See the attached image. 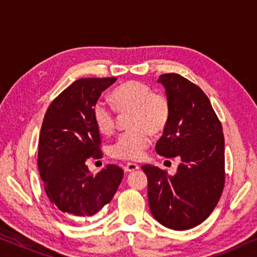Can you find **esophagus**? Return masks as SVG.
<instances>
[{"instance_id": "34e87169", "label": "esophagus", "mask_w": 257, "mask_h": 257, "mask_svg": "<svg viewBox=\"0 0 257 257\" xmlns=\"http://www.w3.org/2000/svg\"><path fill=\"white\" fill-rule=\"evenodd\" d=\"M139 168H140L139 164L128 162V163H125V166H124V172L125 173H132V172H135V170H138Z\"/></svg>"}]
</instances>
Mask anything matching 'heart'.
Segmentation results:
<instances>
[{
  "label": "heart",
  "mask_w": 257,
  "mask_h": 257,
  "mask_svg": "<svg viewBox=\"0 0 257 257\" xmlns=\"http://www.w3.org/2000/svg\"><path fill=\"white\" fill-rule=\"evenodd\" d=\"M115 108L121 112L131 111V129L115 140L109 148L110 155L118 160H139L152 142V133H160L167 125L170 115L169 101L164 95L153 93L148 84L129 81L111 93ZM93 118L98 132L108 135L115 128L114 109L104 101L93 107Z\"/></svg>",
  "instance_id": "heart-1"
}]
</instances>
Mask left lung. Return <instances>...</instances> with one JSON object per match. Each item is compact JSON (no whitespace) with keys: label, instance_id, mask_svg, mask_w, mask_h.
<instances>
[{"label":"left lung","instance_id":"1","mask_svg":"<svg viewBox=\"0 0 257 257\" xmlns=\"http://www.w3.org/2000/svg\"><path fill=\"white\" fill-rule=\"evenodd\" d=\"M166 89L170 115L155 148L159 155L179 157L174 175L145 164L153 216L164 227L187 230L206 220L224 187V136L209 98L179 74L157 80Z\"/></svg>","mask_w":257,"mask_h":257}]
</instances>
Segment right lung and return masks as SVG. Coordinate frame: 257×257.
<instances>
[{"label": "right lung", "mask_w": 257, "mask_h": 257, "mask_svg": "<svg viewBox=\"0 0 257 257\" xmlns=\"http://www.w3.org/2000/svg\"><path fill=\"white\" fill-rule=\"evenodd\" d=\"M116 80L80 78L51 102L44 115L37 164L50 202L67 215L96 214L110 202L123 179V170L114 164L96 175L85 166L88 157H102L93 107Z\"/></svg>", "instance_id": "1"}]
</instances>
